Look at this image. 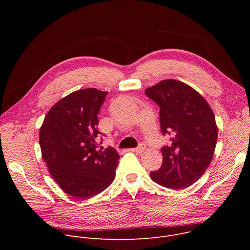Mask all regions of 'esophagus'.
Here are the masks:
<instances>
[{"label":"esophagus","mask_w":250,"mask_h":250,"mask_svg":"<svg viewBox=\"0 0 250 250\" xmlns=\"http://www.w3.org/2000/svg\"><path fill=\"white\" fill-rule=\"evenodd\" d=\"M146 146L144 145V144H141L138 147L132 148V149H130V150L133 151V152H138V153H140V152H144V151L146 150Z\"/></svg>","instance_id":"esophagus-1"}]
</instances>
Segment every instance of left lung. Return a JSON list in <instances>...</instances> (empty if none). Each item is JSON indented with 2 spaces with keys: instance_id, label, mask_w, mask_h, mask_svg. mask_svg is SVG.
Instances as JSON below:
<instances>
[{
  "instance_id": "left-lung-1",
  "label": "left lung",
  "mask_w": 250,
  "mask_h": 250,
  "mask_svg": "<svg viewBox=\"0 0 250 250\" xmlns=\"http://www.w3.org/2000/svg\"><path fill=\"white\" fill-rule=\"evenodd\" d=\"M146 95L160 106L161 130L171 135V145L161 149L162 165L150 172L151 179L165 188L186 189L203 176L215 153V114L199 92L178 80H162Z\"/></svg>"
}]
</instances>
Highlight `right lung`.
Returning <instances> with one entry per match:
<instances>
[{
    "mask_svg": "<svg viewBox=\"0 0 250 250\" xmlns=\"http://www.w3.org/2000/svg\"><path fill=\"white\" fill-rule=\"evenodd\" d=\"M108 92L78 90L59 100L40 129L42 156L54 181L66 194L88 199L115 179L120 155L97 149L98 114Z\"/></svg>",
    "mask_w": 250,
    "mask_h": 250,
    "instance_id": "right-lung-1",
    "label": "right lung"
}]
</instances>
